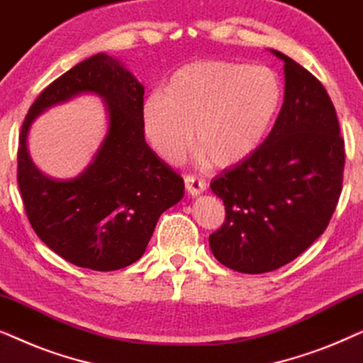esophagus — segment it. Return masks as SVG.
Segmentation results:
<instances>
[{
	"label": "esophagus",
	"mask_w": 363,
	"mask_h": 363,
	"mask_svg": "<svg viewBox=\"0 0 363 363\" xmlns=\"http://www.w3.org/2000/svg\"><path fill=\"white\" fill-rule=\"evenodd\" d=\"M185 186H186V190L191 196H198L200 193L206 190V182L203 180V178L196 177V175H186L185 177Z\"/></svg>",
	"instance_id": "obj_1"
}]
</instances>
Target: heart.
Masks as SVG:
<instances>
[{"mask_svg":"<svg viewBox=\"0 0 363 363\" xmlns=\"http://www.w3.org/2000/svg\"><path fill=\"white\" fill-rule=\"evenodd\" d=\"M282 104L277 74L266 66L198 61L178 69L165 92L143 102V130L168 162L190 147L213 167L236 165L264 140Z\"/></svg>","mask_w":363,"mask_h":363,"instance_id":"1","label":"heart"}]
</instances>
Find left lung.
Instances as JSON below:
<instances>
[{
    "instance_id": "1",
    "label": "left lung",
    "mask_w": 363,
    "mask_h": 363,
    "mask_svg": "<svg viewBox=\"0 0 363 363\" xmlns=\"http://www.w3.org/2000/svg\"><path fill=\"white\" fill-rule=\"evenodd\" d=\"M284 61V104L266 140L210 183L226 218L210 247L230 269L261 274L294 261L322 233L342 191L345 145L317 77Z\"/></svg>"
}]
</instances>
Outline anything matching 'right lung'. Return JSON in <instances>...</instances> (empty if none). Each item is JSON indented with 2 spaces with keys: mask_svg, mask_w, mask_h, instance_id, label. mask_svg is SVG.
<instances>
[{
  "mask_svg": "<svg viewBox=\"0 0 363 363\" xmlns=\"http://www.w3.org/2000/svg\"><path fill=\"white\" fill-rule=\"evenodd\" d=\"M82 91L106 102L108 135L81 176L52 181L28 157L27 132L39 113ZM142 108V84L99 52L49 84L23 122L18 185L28 220L49 250L79 267L116 271L140 259L158 218L185 193L183 178L147 145Z\"/></svg>",
  "mask_w": 363,
  "mask_h": 363,
  "instance_id": "right-lung-1",
  "label": "right lung"
}]
</instances>
